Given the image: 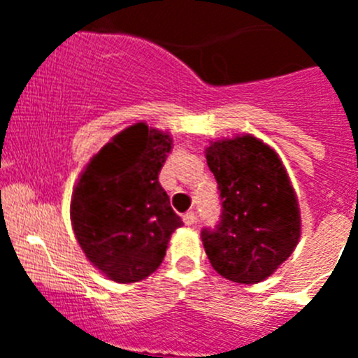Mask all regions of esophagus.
Wrapping results in <instances>:
<instances>
[{"instance_id": "1", "label": "esophagus", "mask_w": 358, "mask_h": 358, "mask_svg": "<svg viewBox=\"0 0 358 358\" xmlns=\"http://www.w3.org/2000/svg\"><path fill=\"white\" fill-rule=\"evenodd\" d=\"M183 223H185L187 227L194 225V223H196V213H194V211L185 213V215H183Z\"/></svg>"}]
</instances>
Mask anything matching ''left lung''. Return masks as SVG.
I'll use <instances>...</instances> for the list:
<instances>
[{
    "label": "left lung",
    "instance_id": "1",
    "mask_svg": "<svg viewBox=\"0 0 358 358\" xmlns=\"http://www.w3.org/2000/svg\"><path fill=\"white\" fill-rule=\"evenodd\" d=\"M206 159L222 201L218 225L201 232L209 263L232 282H262L289 258L301 234L286 168L252 135L216 140Z\"/></svg>",
    "mask_w": 358,
    "mask_h": 358
}]
</instances>
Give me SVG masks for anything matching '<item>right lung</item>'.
<instances>
[{
	"instance_id": "obj_1",
	"label": "right lung",
	"mask_w": 358,
	"mask_h": 358,
	"mask_svg": "<svg viewBox=\"0 0 358 358\" xmlns=\"http://www.w3.org/2000/svg\"><path fill=\"white\" fill-rule=\"evenodd\" d=\"M173 140L136 122L92 157L71 199V222L86 258L114 282H138L159 268L182 218L159 183Z\"/></svg>"
}]
</instances>
